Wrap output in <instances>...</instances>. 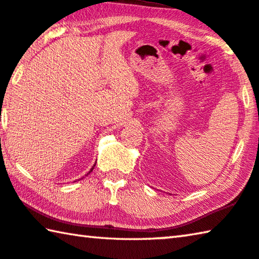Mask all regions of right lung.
Wrapping results in <instances>:
<instances>
[{"label":"right lung","mask_w":259,"mask_h":259,"mask_svg":"<svg viewBox=\"0 0 259 259\" xmlns=\"http://www.w3.org/2000/svg\"><path fill=\"white\" fill-rule=\"evenodd\" d=\"M95 165H96V164H95ZM95 165L93 166V168H91V169H90V171H93V170H94V168H95ZM90 171H89V172H88V174H90Z\"/></svg>","instance_id":"add662e5"}]
</instances>
